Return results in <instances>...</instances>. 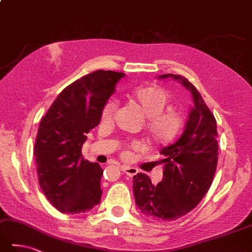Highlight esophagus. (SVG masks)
<instances>
[{"instance_id": "34e87169", "label": "esophagus", "mask_w": 252, "mask_h": 252, "mask_svg": "<svg viewBox=\"0 0 252 252\" xmlns=\"http://www.w3.org/2000/svg\"><path fill=\"white\" fill-rule=\"evenodd\" d=\"M121 170H122L123 172H124L126 175H128V177H134V175H136L137 173H138V170H137L136 168L129 167V165H122Z\"/></svg>"}]
</instances>
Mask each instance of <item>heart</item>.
Wrapping results in <instances>:
<instances>
[{
	"instance_id": "1",
	"label": "heart",
	"mask_w": 252,
	"mask_h": 252,
	"mask_svg": "<svg viewBox=\"0 0 252 252\" xmlns=\"http://www.w3.org/2000/svg\"><path fill=\"white\" fill-rule=\"evenodd\" d=\"M129 96L148 120L146 130L151 145L163 148L178 138L183 129V116L177 111H165L169 104V95L162 88L156 85L136 88L130 92ZM116 108L115 101H108L102 108V123H110L115 115Z\"/></svg>"
}]
</instances>
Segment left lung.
Segmentation results:
<instances>
[{
    "mask_svg": "<svg viewBox=\"0 0 252 252\" xmlns=\"http://www.w3.org/2000/svg\"><path fill=\"white\" fill-rule=\"evenodd\" d=\"M191 92V108L185 129L173 145L161 149L163 179L157 185L145 173L132 182L135 203L142 214L158 221H172L195 208L211 188L216 172L218 142L216 120L200 92L182 75L162 74Z\"/></svg>",
    "mask_w": 252,
    "mask_h": 252,
    "instance_id": "1",
    "label": "left lung"
}]
</instances>
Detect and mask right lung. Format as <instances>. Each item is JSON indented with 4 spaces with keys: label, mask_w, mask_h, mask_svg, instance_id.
Wrapping results in <instances>:
<instances>
[{
    "label": "right lung",
    "mask_w": 252,
    "mask_h": 252,
    "mask_svg": "<svg viewBox=\"0 0 252 252\" xmlns=\"http://www.w3.org/2000/svg\"><path fill=\"white\" fill-rule=\"evenodd\" d=\"M125 73L97 70L63 89L38 128L34 155L41 191L57 210L81 214L101 202L103 169L82 158L88 132Z\"/></svg>",
    "instance_id": "add662e5"
}]
</instances>
